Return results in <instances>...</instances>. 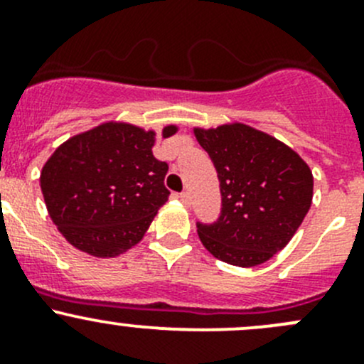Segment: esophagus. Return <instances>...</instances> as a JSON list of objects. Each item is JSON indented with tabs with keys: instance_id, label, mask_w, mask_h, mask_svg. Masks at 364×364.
Returning a JSON list of instances; mask_svg holds the SVG:
<instances>
[{
	"instance_id": "34e87169",
	"label": "esophagus",
	"mask_w": 364,
	"mask_h": 364,
	"mask_svg": "<svg viewBox=\"0 0 364 364\" xmlns=\"http://www.w3.org/2000/svg\"><path fill=\"white\" fill-rule=\"evenodd\" d=\"M177 196H178V200H181L183 205H189L191 203V196H189V193H186V191H183V193H181V194H177Z\"/></svg>"
}]
</instances>
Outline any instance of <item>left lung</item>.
Listing matches in <instances>:
<instances>
[{
  "label": "left lung",
  "mask_w": 364,
  "mask_h": 364,
  "mask_svg": "<svg viewBox=\"0 0 364 364\" xmlns=\"http://www.w3.org/2000/svg\"><path fill=\"white\" fill-rule=\"evenodd\" d=\"M210 156L221 189V214L198 223L208 253L237 267H255L282 251L311 207L313 175L285 143L244 124L194 129Z\"/></svg>",
  "instance_id": "8db88e82"
}]
</instances>
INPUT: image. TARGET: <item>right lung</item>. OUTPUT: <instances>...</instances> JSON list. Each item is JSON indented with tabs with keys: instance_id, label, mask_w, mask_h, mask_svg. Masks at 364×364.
<instances>
[{
	"instance_id": "add662e5",
	"label": "right lung",
	"mask_w": 364,
	"mask_h": 364,
	"mask_svg": "<svg viewBox=\"0 0 364 364\" xmlns=\"http://www.w3.org/2000/svg\"><path fill=\"white\" fill-rule=\"evenodd\" d=\"M177 125L163 129V138ZM156 132L107 122L72 136L41 173L46 207L60 233L82 253L113 258L139 242L168 201V164L152 154Z\"/></svg>"
}]
</instances>
